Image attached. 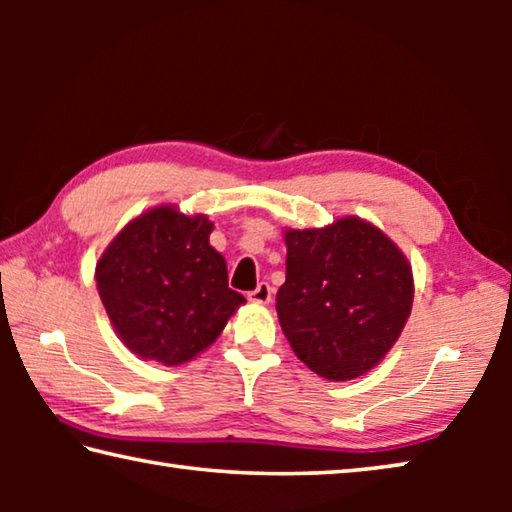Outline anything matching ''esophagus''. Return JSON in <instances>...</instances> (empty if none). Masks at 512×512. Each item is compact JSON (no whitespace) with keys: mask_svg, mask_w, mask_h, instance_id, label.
<instances>
[{"mask_svg":"<svg viewBox=\"0 0 512 512\" xmlns=\"http://www.w3.org/2000/svg\"><path fill=\"white\" fill-rule=\"evenodd\" d=\"M273 296V289L268 282H259L255 291L248 293V300L255 302V305H266V302H271Z\"/></svg>","mask_w":512,"mask_h":512,"instance_id":"esophagus-1","label":"esophagus"}]
</instances>
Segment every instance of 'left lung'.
I'll return each instance as SVG.
<instances>
[{"mask_svg":"<svg viewBox=\"0 0 512 512\" xmlns=\"http://www.w3.org/2000/svg\"><path fill=\"white\" fill-rule=\"evenodd\" d=\"M287 280L275 309L293 352L316 375L348 381L375 368L413 305L406 257L361 219L287 232Z\"/></svg>","mask_w":512,"mask_h":512,"instance_id":"left-lung-1","label":"left lung"}]
</instances>
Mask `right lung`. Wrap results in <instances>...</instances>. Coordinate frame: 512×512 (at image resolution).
Returning <instances> with one entry per match:
<instances>
[{
    "instance_id": "1",
    "label": "right lung",
    "mask_w": 512,
    "mask_h": 512,
    "mask_svg": "<svg viewBox=\"0 0 512 512\" xmlns=\"http://www.w3.org/2000/svg\"><path fill=\"white\" fill-rule=\"evenodd\" d=\"M207 216L173 207L137 216L97 264V289L119 339L142 359L178 366L216 341L246 298L228 287Z\"/></svg>"
}]
</instances>
